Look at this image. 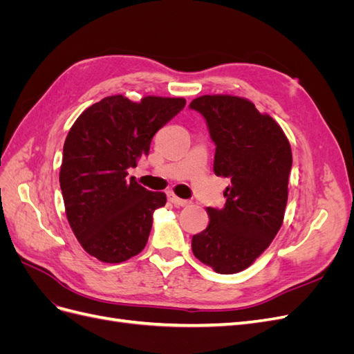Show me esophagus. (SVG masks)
I'll list each match as a JSON object with an SVG mask.
<instances>
[{
	"label": "esophagus",
	"instance_id": "34e87169",
	"mask_svg": "<svg viewBox=\"0 0 354 354\" xmlns=\"http://www.w3.org/2000/svg\"><path fill=\"white\" fill-rule=\"evenodd\" d=\"M168 201L173 202L174 205H178V207H187L189 203H190V202L186 201V199L178 198L176 194H173V192H169V194H168Z\"/></svg>",
	"mask_w": 354,
	"mask_h": 354
}]
</instances>
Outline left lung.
<instances>
[{"instance_id": "8db88e82", "label": "left lung", "mask_w": 354, "mask_h": 354, "mask_svg": "<svg viewBox=\"0 0 354 354\" xmlns=\"http://www.w3.org/2000/svg\"><path fill=\"white\" fill-rule=\"evenodd\" d=\"M190 108L205 118L217 146L214 173L230 180L226 203L207 208L208 227L192 238V251L214 272L233 274L259 259L282 226L291 145L281 125L248 99L207 94Z\"/></svg>"}]
</instances>
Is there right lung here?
Masks as SVG:
<instances>
[{
    "instance_id": "obj_1",
    "label": "right lung",
    "mask_w": 354,
    "mask_h": 354,
    "mask_svg": "<svg viewBox=\"0 0 354 354\" xmlns=\"http://www.w3.org/2000/svg\"><path fill=\"white\" fill-rule=\"evenodd\" d=\"M183 97L122 94L91 104L73 122L63 146L60 189L69 226L82 248L103 263L142 252L164 192L128 177L149 153L155 133L185 108Z\"/></svg>"
}]
</instances>
